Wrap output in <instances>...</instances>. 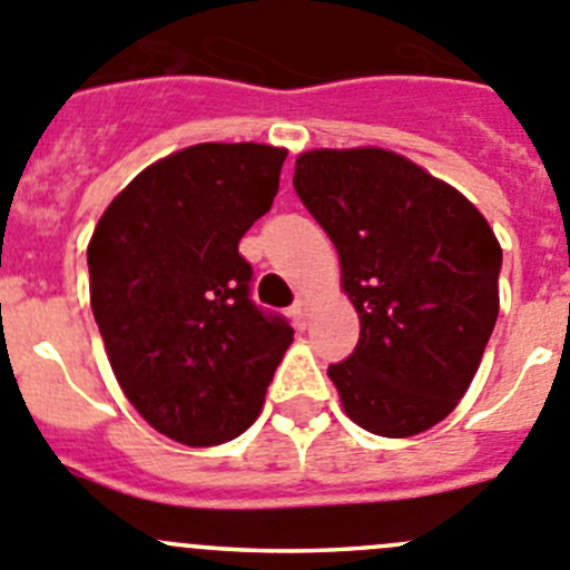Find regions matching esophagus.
<instances>
[{
    "label": "esophagus",
    "mask_w": 570,
    "mask_h": 570,
    "mask_svg": "<svg viewBox=\"0 0 570 570\" xmlns=\"http://www.w3.org/2000/svg\"><path fill=\"white\" fill-rule=\"evenodd\" d=\"M308 312H312V303H308V297L301 295L295 303H292V317H295L297 325H306Z\"/></svg>",
    "instance_id": "esophagus-1"
}]
</instances>
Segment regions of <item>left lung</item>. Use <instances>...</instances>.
Listing matches in <instances>:
<instances>
[{"label":"left lung","mask_w":570,"mask_h":570,"mask_svg":"<svg viewBox=\"0 0 570 570\" xmlns=\"http://www.w3.org/2000/svg\"><path fill=\"white\" fill-rule=\"evenodd\" d=\"M297 197L340 253L358 345L328 375L347 417L412 438L454 412L499 317L501 245L454 186L379 147L308 150Z\"/></svg>","instance_id":"obj_1"}]
</instances>
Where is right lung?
Masks as SVG:
<instances>
[{
  "label": "right lung",
  "instance_id": "right-lung-1",
  "mask_svg": "<svg viewBox=\"0 0 570 570\" xmlns=\"http://www.w3.org/2000/svg\"><path fill=\"white\" fill-rule=\"evenodd\" d=\"M284 158L253 141L173 153L114 197L88 242L91 312L116 381L175 443L239 438L295 334L250 301L239 253L278 195Z\"/></svg>",
  "mask_w": 570,
  "mask_h": 570
}]
</instances>
